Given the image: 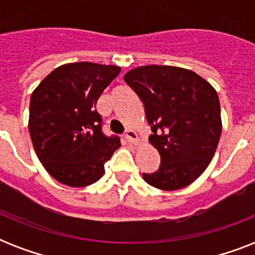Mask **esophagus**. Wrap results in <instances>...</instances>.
Here are the masks:
<instances>
[{
	"mask_svg": "<svg viewBox=\"0 0 255 255\" xmlns=\"http://www.w3.org/2000/svg\"><path fill=\"white\" fill-rule=\"evenodd\" d=\"M124 139L127 140V143L136 144L137 143V133L133 129H127L124 133Z\"/></svg>",
	"mask_w": 255,
	"mask_h": 255,
	"instance_id": "1",
	"label": "esophagus"
}]
</instances>
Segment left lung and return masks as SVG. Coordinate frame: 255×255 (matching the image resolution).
I'll return each mask as SVG.
<instances>
[{
  "instance_id": "1",
  "label": "left lung",
  "mask_w": 255,
  "mask_h": 255,
  "mask_svg": "<svg viewBox=\"0 0 255 255\" xmlns=\"http://www.w3.org/2000/svg\"><path fill=\"white\" fill-rule=\"evenodd\" d=\"M124 82L143 102L161 163L144 181L163 190L189 185L206 169L221 136L216 90L193 71L174 66H141Z\"/></svg>"
}]
</instances>
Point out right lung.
<instances>
[{"label": "right lung", "mask_w": 255, "mask_h": 255, "mask_svg": "<svg viewBox=\"0 0 255 255\" xmlns=\"http://www.w3.org/2000/svg\"><path fill=\"white\" fill-rule=\"evenodd\" d=\"M119 73L118 66L67 63L31 94L30 137L39 161L57 181L73 188L94 184L120 147L118 136L102 132V116L95 110L100 94Z\"/></svg>", "instance_id": "obj_1"}]
</instances>
